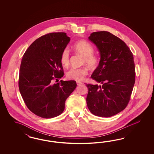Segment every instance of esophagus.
Listing matches in <instances>:
<instances>
[{"instance_id": "obj_1", "label": "esophagus", "mask_w": 154, "mask_h": 154, "mask_svg": "<svg viewBox=\"0 0 154 154\" xmlns=\"http://www.w3.org/2000/svg\"><path fill=\"white\" fill-rule=\"evenodd\" d=\"M82 82H79V81H77V85H82Z\"/></svg>"}]
</instances>
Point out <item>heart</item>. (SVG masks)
Returning a JSON list of instances; mask_svg holds the SVG:
<instances>
[{
	"label": "heart",
	"mask_w": 154,
	"mask_h": 154,
	"mask_svg": "<svg viewBox=\"0 0 154 154\" xmlns=\"http://www.w3.org/2000/svg\"><path fill=\"white\" fill-rule=\"evenodd\" d=\"M75 51L83 57L82 63L86 64L89 68L93 69L98 64V59L93 54L94 49L92 46L85 41H79L75 42L73 45ZM61 64L65 66L69 64V51L68 48H65L61 55ZM88 71L86 68H71L66 73V77L69 79H73L77 81H80L84 79L85 77L88 75Z\"/></svg>",
	"instance_id": "1"
}]
</instances>
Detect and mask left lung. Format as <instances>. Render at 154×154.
<instances>
[{"instance_id":"left-lung-1","label":"left lung","mask_w":154,"mask_h":154,"mask_svg":"<svg viewBox=\"0 0 154 154\" xmlns=\"http://www.w3.org/2000/svg\"><path fill=\"white\" fill-rule=\"evenodd\" d=\"M88 38L100 57L91 77L101 85H86L87 106L95 116H112L124 110L129 102L135 83L133 55L125 42L109 32H94Z\"/></svg>"}]
</instances>
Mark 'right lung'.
Instances as JSON below:
<instances>
[{
  "label": "right lung",
  "mask_w": 154,
  "mask_h": 154,
  "mask_svg": "<svg viewBox=\"0 0 154 154\" xmlns=\"http://www.w3.org/2000/svg\"><path fill=\"white\" fill-rule=\"evenodd\" d=\"M70 40L65 33L47 34L33 42L23 54L19 90L29 109L38 116L60 115L65 100L77 86L73 80L54 83L64 75L61 55Z\"/></svg>",
  "instance_id": "right-lung-1"
}]
</instances>
